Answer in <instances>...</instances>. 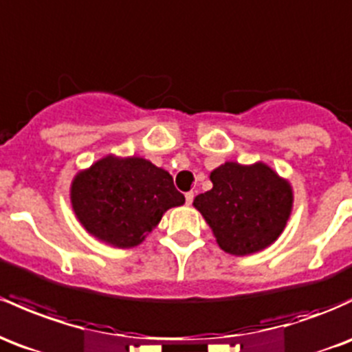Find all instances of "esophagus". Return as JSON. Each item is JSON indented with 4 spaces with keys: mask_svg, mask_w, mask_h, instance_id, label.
Masks as SVG:
<instances>
[{
    "mask_svg": "<svg viewBox=\"0 0 352 352\" xmlns=\"http://www.w3.org/2000/svg\"><path fill=\"white\" fill-rule=\"evenodd\" d=\"M185 202H187V206H190V204L194 202V192H187V194H185Z\"/></svg>",
    "mask_w": 352,
    "mask_h": 352,
    "instance_id": "34e87169",
    "label": "esophagus"
}]
</instances>
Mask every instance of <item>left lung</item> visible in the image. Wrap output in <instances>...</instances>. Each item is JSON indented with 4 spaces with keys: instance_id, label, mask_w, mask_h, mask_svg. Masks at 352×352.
I'll return each mask as SVG.
<instances>
[{
    "instance_id": "1",
    "label": "left lung",
    "mask_w": 352,
    "mask_h": 352,
    "mask_svg": "<svg viewBox=\"0 0 352 352\" xmlns=\"http://www.w3.org/2000/svg\"><path fill=\"white\" fill-rule=\"evenodd\" d=\"M212 188L194 207L212 229L223 252L249 256L279 239L291 217L294 190L264 162H226L210 172Z\"/></svg>"
}]
</instances>
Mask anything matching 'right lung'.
Listing matches in <instances>:
<instances>
[{
	"instance_id": "1",
	"label": "right lung",
	"mask_w": 352,
	"mask_h": 352,
	"mask_svg": "<svg viewBox=\"0 0 352 352\" xmlns=\"http://www.w3.org/2000/svg\"><path fill=\"white\" fill-rule=\"evenodd\" d=\"M69 200L83 229L118 249L140 245L168 208L185 204L167 170L144 157L113 153L73 177Z\"/></svg>"
}]
</instances>
